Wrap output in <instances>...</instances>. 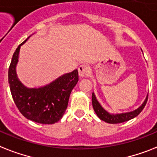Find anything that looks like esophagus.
I'll use <instances>...</instances> for the list:
<instances>
[{
	"label": "esophagus",
	"mask_w": 157,
	"mask_h": 157,
	"mask_svg": "<svg viewBox=\"0 0 157 157\" xmlns=\"http://www.w3.org/2000/svg\"><path fill=\"white\" fill-rule=\"evenodd\" d=\"M78 72L80 77H84V76H87L88 73L90 72V67L86 64H81L78 67Z\"/></svg>",
	"instance_id": "1"
}]
</instances>
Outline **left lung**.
Wrapping results in <instances>:
<instances>
[{"label":"left lung","instance_id":"8db88e82","mask_svg":"<svg viewBox=\"0 0 157 157\" xmlns=\"http://www.w3.org/2000/svg\"><path fill=\"white\" fill-rule=\"evenodd\" d=\"M147 95L146 97V98H145L144 101L142 103V105L140 106H139L136 109L133 110V111L120 113V114H110L101 106V105L97 99L94 93H93V94H92V104H93V107H94V111L97 114L98 117L100 118L101 120L104 121L105 123H111V124L123 123V122L131 120L132 118H136V116L139 115V114L144 108L145 105L147 103Z\"/></svg>","mask_w":157,"mask_h":157}]
</instances>
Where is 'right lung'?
Returning a JSON list of instances; mask_svg holds the SVG:
<instances>
[{"label":"right lung","mask_w":157,"mask_h":157,"mask_svg":"<svg viewBox=\"0 0 157 157\" xmlns=\"http://www.w3.org/2000/svg\"><path fill=\"white\" fill-rule=\"evenodd\" d=\"M30 36L17 47L13 55L8 72L10 92L24 117L35 123L53 124L60 120L67 109L71 92L79 80L78 71L76 69L62 75L42 87H26L17 77L16 67L20 48Z\"/></svg>","instance_id":"right-lung-1"}]
</instances>
